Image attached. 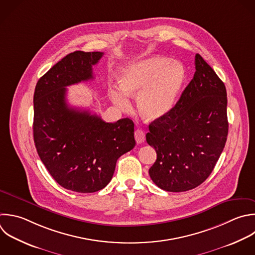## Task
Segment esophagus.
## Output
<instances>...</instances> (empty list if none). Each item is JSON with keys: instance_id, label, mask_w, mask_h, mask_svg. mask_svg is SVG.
I'll return each mask as SVG.
<instances>
[{"instance_id": "esophagus-1", "label": "esophagus", "mask_w": 255, "mask_h": 255, "mask_svg": "<svg viewBox=\"0 0 255 255\" xmlns=\"http://www.w3.org/2000/svg\"><path fill=\"white\" fill-rule=\"evenodd\" d=\"M134 138L137 143H141L145 139V134L141 129H135L134 131Z\"/></svg>"}]
</instances>
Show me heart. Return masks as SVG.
<instances>
[{"mask_svg": "<svg viewBox=\"0 0 255 255\" xmlns=\"http://www.w3.org/2000/svg\"><path fill=\"white\" fill-rule=\"evenodd\" d=\"M185 79L183 66L162 57H149L125 67L119 77L120 89L109 91L112 101L128 110V97L137 94V110L141 117L153 122L161 119L175 105Z\"/></svg>", "mask_w": 255, "mask_h": 255, "instance_id": "obj_1", "label": "heart"}]
</instances>
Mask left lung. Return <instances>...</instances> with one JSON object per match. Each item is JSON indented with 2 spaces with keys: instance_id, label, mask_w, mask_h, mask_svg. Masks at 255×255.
<instances>
[{
  "instance_id": "8db88e82",
  "label": "left lung",
  "mask_w": 255,
  "mask_h": 255,
  "mask_svg": "<svg viewBox=\"0 0 255 255\" xmlns=\"http://www.w3.org/2000/svg\"><path fill=\"white\" fill-rule=\"evenodd\" d=\"M194 64L193 79L178 102L146 133L157 155L149 176L171 192L192 189L209 176L228 133L225 86L200 55Z\"/></svg>"
}]
</instances>
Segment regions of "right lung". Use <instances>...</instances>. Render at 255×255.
<instances>
[{
	"label": "right lung",
	"instance_id": "1",
	"mask_svg": "<svg viewBox=\"0 0 255 255\" xmlns=\"http://www.w3.org/2000/svg\"><path fill=\"white\" fill-rule=\"evenodd\" d=\"M103 55L82 51L67 55L38 81L34 94L39 156L61 186L81 193L107 186L119 157L135 145L131 120L106 123L67 104V87L93 80V66Z\"/></svg>",
	"mask_w": 255,
	"mask_h": 255
}]
</instances>
